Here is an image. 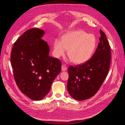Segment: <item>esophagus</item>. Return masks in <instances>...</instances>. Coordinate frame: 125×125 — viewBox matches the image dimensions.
<instances>
[{
    "label": "esophagus",
    "mask_w": 125,
    "mask_h": 125,
    "mask_svg": "<svg viewBox=\"0 0 125 125\" xmlns=\"http://www.w3.org/2000/svg\"><path fill=\"white\" fill-rule=\"evenodd\" d=\"M67 70V67L65 65H62V71H66Z\"/></svg>",
    "instance_id": "obj_1"
}]
</instances>
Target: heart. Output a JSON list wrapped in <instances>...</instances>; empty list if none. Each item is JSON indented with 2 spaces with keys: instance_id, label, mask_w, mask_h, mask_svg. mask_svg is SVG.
<instances>
[{
  "instance_id": "obj_1",
  "label": "heart",
  "mask_w": 125,
  "mask_h": 125,
  "mask_svg": "<svg viewBox=\"0 0 125 125\" xmlns=\"http://www.w3.org/2000/svg\"><path fill=\"white\" fill-rule=\"evenodd\" d=\"M97 46V40L94 35L84 31L78 30L68 32L62 40L56 39L53 45L55 56L59 58L67 50L68 57L75 64L84 63L91 58Z\"/></svg>"
}]
</instances>
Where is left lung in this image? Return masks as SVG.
<instances>
[{"mask_svg": "<svg viewBox=\"0 0 125 125\" xmlns=\"http://www.w3.org/2000/svg\"><path fill=\"white\" fill-rule=\"evenodd\" d=\"M101 35L96 52L87 62L69 66L67 90L72 97L83 100L93 97L107 77L110 65L111 47L104 32Z\"/></svg>", "mask_w": 125, "mask_h": 125, "instance_id": "left-lung-1", "label": "left lung"}]
</instances>
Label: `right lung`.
<instances>
[{
	"instance_id": "add662e5",
	"label": "right lung",
	"mask_w": 125,
	"mask_h": 125,
	"mask_svg": "<svg viewBox=\"0 0 125 125\" xmlns=\"http://www.w3.org/2000/svg\"><path fill=\"white\" fill-rule=\"evenodd\" d=\"M44 31L33 28L24 32L14 43L11 63L16 83L23 94L41 100L50 90L61 71V62L49 55V46L42 39Z\"/></svg>"
}]
</instances>
